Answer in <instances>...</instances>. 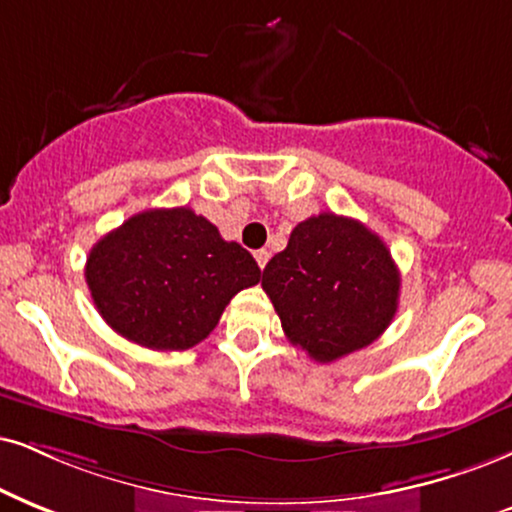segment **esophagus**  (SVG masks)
Returning a JSON list of instances; mask_svg holds the SVG:
<instances>
[{
	"label": "esophagus",
	"instance_id": "esophagus-1",
	"mask_svg": "<svg viewBox=\"0 0 512 512\" xmlns=\"http://www.w3.org/2000/svg\"><path fill=\"white\" fill-rule=\"evenodd\" d=\"M254 258H256V263H258V268H266L268 266V258H270V254H268V251L266 249H258L256 251V254H254Z\"/></svg>",
	"mask_w": 512,
	"mask_h": 512
}]
</instances>
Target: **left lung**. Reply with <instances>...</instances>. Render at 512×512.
<instances>
[{
	"mask_svg": "<svg viewBox=\"0 0 512 512\" xmlns=\"http://www.w3.org/2000/svg\"><path fill=\"white\" fill-rule=\"evenodd\" d=\"M282 330L313 361L365 349L399 308L401 275L387 244L353 218L320 213L289 235L263 270Z\"/></svg>",
	"mask_w": 512,
	"mask_h": 512,
	"instance_id": "8db88e82",
	"label": "left lung"
}]
</instances>
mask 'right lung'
I'll return each instance as SVG.
<instances>
[{"mask_svg": "<svg viewBox=\"0 0 512 512\" xmlns=\"http://www.w3.org/2000/svg\"><path fill=\"white\" fill-rule=\"evenodd\" d=\"M85 280L111 330L147 349L185 351L261 268L192 208H149L92 246Z\"/></svg>", "mask_w": 512, "mask_h": 512, "instance_id": "1", "label": "right lung"}]
</instances>
